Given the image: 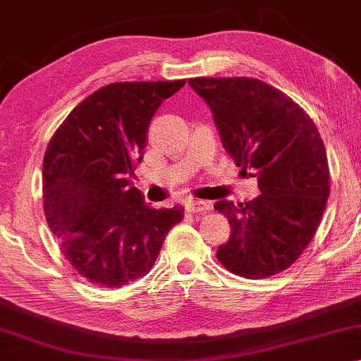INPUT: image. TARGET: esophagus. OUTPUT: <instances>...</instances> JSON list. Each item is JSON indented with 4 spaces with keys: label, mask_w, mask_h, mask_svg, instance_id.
Masks as SVG:
<instances>
[{
    "label": "esophagus",
    "mask_w": 361,
    "mask_h": 361,
    "mask_svg": "<svg viewBox=\"0 0 361 361\" xmlns=\"http://www.w3.org/2000/svg\"><path fill=\"white\" fill-rule=\"evenodd\" d=\"M212 204L209 201H201V199H190L186 202V210L191 214H202V212L210 210Z\"/></svg>",
    "instance_id": "obj_1"
}]
</instances>
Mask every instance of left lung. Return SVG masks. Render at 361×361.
<instances>
[{
  "label": "left lung",
  "instance_id": "left-lung-1",
  "mask_svg": "<svg viewBox=\"0 0 361 361\" xmlns=\"http://www.w3.org/2000/svg\"><path fill=\"white\" fill-rule=\"evenodd\" d=\"M188 83L207 102L236 165L255 170L260 190L245 204L215 202L231 225L216 257L239 276H273L299 259L323 216L329 171L322 136L304 109L262 80L190 78Z\"/></svg>",
  "mask_w": 361,
  "mask_h": 361
}]
</instances>
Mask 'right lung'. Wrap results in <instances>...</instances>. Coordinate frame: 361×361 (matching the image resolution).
Wrapping results in <instances>:
<instances>
[{
    "label": "right lung",
    "instance_id": "1",
    "mask_svg": "<svg viewBox=\"0 0 361 361\" xmlns=\"http://www.w3.org/2000/svg\"><path fill=\"white\" fill-rule=\"evenodd\" d=\"M185 80L102 87L68 114L43 159V207L62 254L90 283L122 288L156 262L185 207L152 209L131 185L151 118Z\"/></svg>",
    "mask_w": 361,
    "mask_h": 361
}]
</instances>
